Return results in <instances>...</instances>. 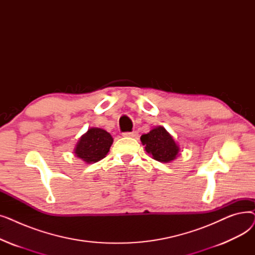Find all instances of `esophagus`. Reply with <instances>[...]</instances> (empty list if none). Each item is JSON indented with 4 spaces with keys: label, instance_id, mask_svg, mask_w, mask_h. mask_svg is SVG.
<instances>
[{
    "label": "esophagus",
    "instance_id": "obj_1",
    "mask_svg": "<svg viewBox=\"0 0 255 255\" xmlns=\"http://www.w3.org/2000/svg\"><path fill=\"white\" fill-rule=\"evenodd\" d=\"M138 132L137 131H131V132H124L123 136H128V137H137Z\"/></svg>",
    "mask_w": 255,
    "mask_h": 255
}]
</instances>
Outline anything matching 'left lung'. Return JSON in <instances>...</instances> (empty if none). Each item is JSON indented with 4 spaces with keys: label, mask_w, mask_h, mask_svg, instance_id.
I'll return each mask as SVG.
<instances>
[{
    "label": "left lung",
    "mask_w": 255,
    "mask_h": 255,
    "mask_svg": "<svg viewBox=\"0 0 255 255\" xmlns=\"http://www.w3.org/2000/svg\"><path fill=\"white\" fill-rule=\"evenodd\" d=\"M146 153L160 162H169L175 159L180 151L179 145L164 127H156L149 133L140 136Z\"/></svg>",
    "instance_id": "8db88e82"
}]
</instances>
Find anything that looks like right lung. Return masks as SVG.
Here are the masks:
<instances>
[{"instance_id": "1", "label": "right lung", "mask_w": 255, "mask_h": 255, "mask_svg": "<svg viewBox=\"0 0 255 255\" xmlns=\"http://www.w3.org/2000/svg\"><path fill=\"white\" fill-rule=\"evenodd\" d=\"M114 139L109 132L91 128L84 134L75 148V155L87 163H95L109 153Z\"/></svg>"}]
</instances>
